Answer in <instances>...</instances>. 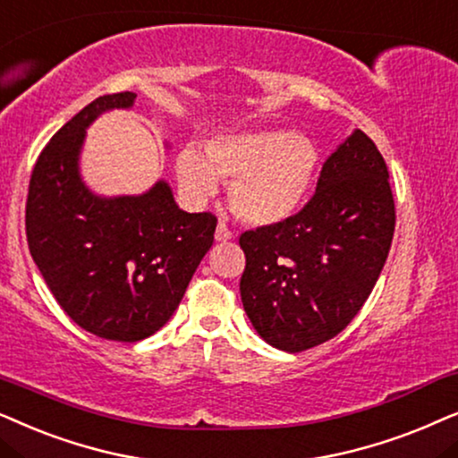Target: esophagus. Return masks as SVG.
<instances>
[{"instance_id":"obj_1","label":"esophagus","mask_w":458,"mask_h":458,"mask_svg":"<svg viewBox=\"0 0 458 458\" xmlns=\"http://www.w3.org/2000/svg\"><path fill=\"white\" fill-rule=\"evenodd\" d=\"M233 239H234V233L228 228V224L219 222L217 228H216V241L217 242H228V241H233Z\"/></svg>"}]
</instances>
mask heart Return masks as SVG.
Wrapping results in <instances>:
<instances>
[{"label":"heart","mask_w":458,"mask_h":458,"mask_svg":"<svg viewBox=\"0 0 458 458\" xmlns=\"http://www.w3.org/2000/svg\"><path fill=\"white\" fill-rule=\"evenodd\" d=\"M318 169V150L303 133L253 130L225 133L205 146V157L184 148L178 178L192 197L207 199L230 184V205L242 222L278 224L300 209Z\"/></svg>","instance_id":"b5f03b06"}]
</instances>
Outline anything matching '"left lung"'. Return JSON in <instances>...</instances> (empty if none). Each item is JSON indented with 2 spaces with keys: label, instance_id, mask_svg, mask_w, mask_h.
<instances>
[{
  "label": "left lung",
  "instance_id": "8db88e82",
  "mask_svg": "<svg viewBox=\"0 0 458 458\" xmlns=\"http://www.w3.org/2000/svg\"><path fill=\"white\" fill-rule=\"evenodd\" d=\"M394 228L386 161L353 130L300 213L241 234V300L259 337L295 353L344 331L386 266Z\"/></svg>",
  "mask_w": 458,
  "mask_h": 458
}]
</instances>
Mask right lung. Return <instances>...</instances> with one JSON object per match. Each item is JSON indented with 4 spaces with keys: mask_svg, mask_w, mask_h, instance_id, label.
<instances>
[{
    "mask_svg": "<svg viewBox=\"0 0 458 458\" xmlns=\"http://www.w3.org/2000/svg\"><path fill=\"white\" fill-rule=\"evenodd\" d=\"M136 94L96 98L60 127L35 163L27 197V241L60 308L91 335L150 337L172 318L213 245V213H186L158 180L138 197H98L79 174L85 130Z\"/></svg>",
    "mask_w": 458,
    "mask_h": 458,
    "instance_id": "1",
    "label": "right lung"
}]
</instances>
